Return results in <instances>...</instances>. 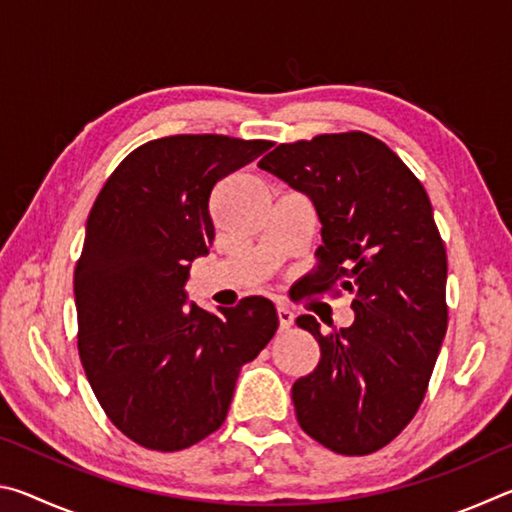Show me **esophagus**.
Listing matches in <instances>:
<instances>
[{
  "instance_id": "34e87169",
  "label": "esophagus",
  "mask_w": 512,
  "mask_h": 512,
  "mask_svg": "<svg viewBox=\"0 0 512 512\" xmlns=\"http://www.w3.org/2000/svg\"><path fill=\"white\" fill-rule=\"evenodd\" d=\"M277 320H280V329H289L293 325V311L284 305H277Z\"/></svg>"
}]
</instances>
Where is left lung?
<instances>
[{
	"mask_svg": "<svg viewBox=\"0 0 512 512\" xmlns=\"http://www.w3.org/2000/svg\"><path fill=\"white\" fill-rule=\"evenodd\" d=\"M259 169L307 194L320 219L311 293L348 291L354 323L320 334L318 366L291 388L300 427L345 456L386 447L427 393L447 329V253L427 192L388 146L361 131L280 144Z\"/></svg>",
	"mask_w": 512,
	"mask_h": 512,
	"instance_id": "1",
	"label": "left lung"
}]
</instances>
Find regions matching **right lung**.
I'll return each mask as SVG.
<instances>
[{
  "label": "right lung",
  "instance_id": "obj_1",
  "mask_svg": "<svg viewBox=\"0 0 512 512\" xmlns=\"http://www.w3.org/2000/svg\"><path fill=\"white\" fill-rule=\"evenodd\" d=\"M266 140L171 135L128 153L94 201L74 271L79 354L110 422L153 452H180L228 415L235 381L277 329L271 300L185 307L189 264L214 241L219 180Z\"/></svg>",
  "mask_w": 512,
  "mask_h": 512
}]
</instances>
